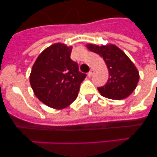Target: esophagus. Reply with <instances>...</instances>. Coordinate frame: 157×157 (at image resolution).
Here are the masks:
<instances>
[{
    "label": "esophagus",
    "mask_w": 157,
    "mask_h": 157,
    "mask_svg": "<svg viewBox=\"0 0 157 157\" xmlns=\"http://www.w3.org/2000/svg\"><path fill=\"white\" fill-rule=\"evenodd\" d=\"M94 74V70H90V71H89V73H88V77L90 78L91 76H92Z\"/></svg>",
    "instance_id": "1"
}]
</instances>
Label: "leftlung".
Returning <instances> with one entry per match:
<instances>
[{"instance_id":"1","label":"left lung","mask_w":157,"mask_h":157,"mask_svg":"<svg viewBox=\"0 0 157 157\" xmlns=\"http://www.w3.org/2000/svg\"><path fill=\"white\" fill-rule=\"evenodd\" d=\"M86 47L103 57L109 71L107 83L98 88L101 95L109 99L122 100L132 94L139 81V72L125 52L113 44L101 46L87 44Z\"/></svg>"}]
</instances>
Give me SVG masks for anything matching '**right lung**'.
<instances>
[{
  "label": "right lung",
  "instance_id": "add662e5",
  "mask_svg": "<svg viewBox=\"0 0 157 157\" xmlns=\"http://www.w3.org/2000/svg\"><path fill=\"white\" fill-rule=\"evenodd\" d=\"M72 46L55 43L37 56L32 67L30 83L34 94L47 106L62 109L77 98L86 75L70 58Z\"/></svg>",
  "mask_w": 157,
  "mask_h": 157
}]
</instances>
